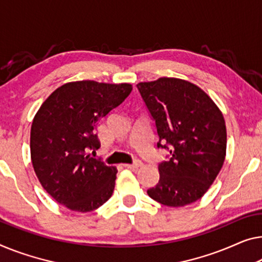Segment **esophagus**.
<instances>
[{
  "label": "esophagus",
  "instance_id": "34e87169",
  "mask_svg": "<svg viewBox=\"0 0 262 262\" xmlns=\"http://www.w3.org/2000/svg\"><path fill=\"white\" fill-rule=\"evenodd\" d=\"M141 165L142 163L140 161H135L134 163H124L123 167H126V168H128V169H138Z\"/></svg>",
  "mask_w": 262,
  "mask_h": 262
}]
</instances>
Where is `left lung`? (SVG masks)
I'll use <instances>...</instances> for the list:
<instances>
[{"label":"left lung","mask_w":262,"mask_h":262,"mask_svg":"<svg viewBox=\"0 0 262 262\" xmlns=\"http://www.w3.org/2000/svg\"><path fill=\"white\" fill-rule=\"evenodd\" d=\"M138 89L155 121L158 148L170 158L159 163L160 180L147 193L168 207L193 204L204 196L226 158L227 130L215 102L192 82L160 77Z\"/></svg>","instance_id":"8db88e82"}]
</instances>
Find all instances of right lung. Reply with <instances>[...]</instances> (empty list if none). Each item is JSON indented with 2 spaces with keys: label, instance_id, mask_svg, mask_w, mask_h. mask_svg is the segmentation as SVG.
Returning a JSON list of instances; mask_svg holds the SVG:
<instances>
[{
  "label": "right lung",
  "instance_id": "1",
  "mask_svg": "<svg viewBox=\"0 0 262 262\" xmlns=\"http://www.w3.org/2000/svg\"><path fill=\"white\" fill-rule=\"evenodd\" d=\"M130 83L74 81L41 104L30 129V158L45 190L74 212L99 208L112 196L118 169L88 153L100 141L94 129L132 92Z\"/></svg>",
  "mask_w": 262,
  "mask_h": 262
}]
</instances>
